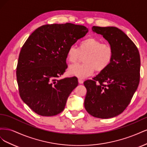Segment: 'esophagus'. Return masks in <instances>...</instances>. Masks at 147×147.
<instances>
[{"mask_svg": "<svg viewBox=\"0 0 147 147\" xmlns=\"http://www.w3.org/2000/svg\"><path fill=\"white\" fill-rule=\"evenodd\" d=\"M83 80L82 78H78V82L80 84H82L83 83Z\"/></svg>", "mask_w": 147, "mask_h": 147, "instance_id": "34e87169", "label": "esophagus"}]
</instances>
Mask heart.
Instances as JSON below:
<instances>
[{
	"label": "heart",
	"mask_w": 147,
	"mask_h": 147,
	"mask_svg": "<svg viewBox=\"0 0 147 147\" xmlns=\"http://www.w3.org/2000/svg\"><path fill=\"white\" fill-rule=\"evenodd\" d=\"M83 57V64L71 65L69 73L78 78H85L94 72H102L112 63L114 50L109 43H102L100 40L91 37L82 40L78 48L70 46L67 52V59L71 63L78 60L80 55Z\"/></svg>",
	"instance_id": "1"
}]
</instances>
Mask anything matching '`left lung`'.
I'll return each mask as SVG.
<instances>
[{"mask_svg":"<svg viewBox=\"0 0 147 147\" xmlns=\"http://www.w3.org/2000/svg\"><path fill=\"white\" fill-rule=\"evenodd\" d=\"M92 30L113 47L114 55L104 70L84 82L87 90L84 108L92 117L113 118L126 109L139 86V52L134 42L117 28L93 26Z\"/></svg>","mask_w":147,"mask_h":147,"instance_id":"1","label":"left lung"}]
</instances>
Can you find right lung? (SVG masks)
<instances>
[{"mask_svg":"<svg viewBox=\"0 0 147 147\" xmlns=\"http://www.w3.org/2000/svg\"><path fill=\"white\" fill-rule=\"evenodd\" d=\"M88 32L82 25L46 24L34 31L24 43L18 61L16 78L21 99L35 113L51 117L64 110L78 79L57 78L67 68L69 48Z\"/></svg>","mask_w":147,"mask_h":147,"instance_id":"1","label":"right lung"}]
</instances>
